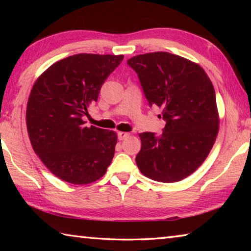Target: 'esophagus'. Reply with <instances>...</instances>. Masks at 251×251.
Here are the masks:
<instances>
[{
    "label": "esophagus",
    "mask_w": 251,
    "mask_h": 251,
    "mask_svg": "<svg viewBox=\"0 0 251 251\" xmlns=\"http://www.w3.org/2000/svg\"><path fill=\"white\" fill-rule=\"evenodd\" d=\"M117 136H118V139H120V141H124L125 138L128 137L129 133H125V131H118Z\"/></svg>",
    "instance_id": "obj_1"
}]
</instances>
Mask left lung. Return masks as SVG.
I'll use <instances>...</instances> for the list:
<instances>
[{
	"label": "left lung",
	"instance_id": "left-lung-1",
	"mask_svg": "<svg viewBox=\"0 0 251 251\" xmlns=\"http://www.w3.org/2000/svg\"><path fill=\"white\" fill-rule=\"evenodd\" d=\"M127 64L138 74L148 103L163 109L166 121L159 136L139 134L136 164L152 180H182L205 161L217 138L219 114L211 80L197 63L167 52L137 55Z\"/></svg>",
	"mask_w": 251,
	"mask_h": 251
}]
</instances>
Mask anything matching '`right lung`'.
<instances>
[{
	"instance_id": "right-lung-1",
	"label": "right lung",
	"mask_w": 251,
	"mask_h": 251,
	"mask_svg": "<svg viewBox=\"0 0 251 251\" xmlns=\"http://www.w3.org/2000/svg\"><path fill=\"white\" fill-rule=\"evenodd\" d=\"M124 55L76 54L54 63L34 83L26 107L32 147L59 179L87 185L105 175L115 152L114 130L85 126L87 108Z\"/></svg>"
}]
</instances>
